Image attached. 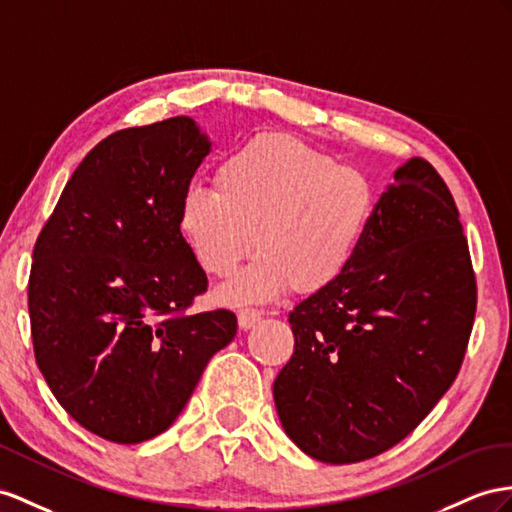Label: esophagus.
Listing matches in <instances>:
<instances>
[{
  "label": "esophagus",
  "mask_w": 512,
  "mask_h": 512,
  "mask_svg": "<svg viewBox=\"0 0 512 512\" xmlns=\"http://www.w3.org/2000/svg\"><path fill=\"white\" fill-rule=\"evenodd\" d=\"M259 320H261V311H257V309H240V313H238V322L244 331L253 329Z\"/></svg>",
  "instance_id": "obj_1"
}]
</instances>
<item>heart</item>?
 Listing matches in <instances>:
<instances>
[{"instance_id": "heart-1", "label": "heart", "mask_w": 512, "mask_h": 512, "mask_svg": "<svg viewBox=\"0 0 512 512\" xmlns=\"http://www.w3.org/2000/svg\"><path fill=\"white\" fill-rule=\"evenodd\" d=\"M214 183L183 192L179 227L216 279L231 277L257 244L253 264L218 292L225 303L329 287L355 261L376 209L368 175L283 134L233 149Z\"/></svg>"}]
</instances>
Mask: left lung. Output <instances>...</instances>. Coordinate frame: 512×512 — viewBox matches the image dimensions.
Instances as JSON below:
<instances>
[{
	"label": "left lung",
	"instance_id": "1",
	"mask_svg": "<svg viewBox=\"0 0 512 512\" xmlns=\"http://www.w3.org/2000/svg\"><path fill=\"white\" fill-rule=\"evenodd\" d=\"M474 316L456 203L413 157L393 173L348 270L290 313L294 355L272 387L287 437L333 465L393 448L454 383Z\"/></svg>",
	"mask_w": 512,
	"mask_h": 512
}]
</instances>
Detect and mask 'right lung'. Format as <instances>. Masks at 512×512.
<instances>
[{"label":"right lung","mask_w":512,"mask_h":512,"mask_svg":"<svg viewBox=\"0 0 512 512\" xmlns=\"http://www.w3.org/2000/svg\"><path fill=\"white\" fill-rule=\"evenodd\" d=\"M212 142L190 116L101 140L34 244V357L77 424L140 443L175 422L233 311L188 313L207 277L179 227L181 196Z\"/></svg>","instance_id":"1"}]
</instances>
